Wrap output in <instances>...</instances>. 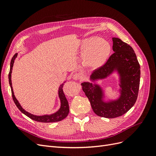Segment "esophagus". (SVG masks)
Returning <instances> with one entry per match:
<instances>
[{
	"label": "esophagus",
	"instance_id": "obj_1",
	"mask_svg": "<svg viewBox=\"0 0 156 156\" xmlns=\"http://www.w3.org/2000/svg\"><path fill=\"white\" fill-rule=\"evenodd\" d=\"M83 77V75L81 74L77 73L73 74V77H72L73 79L75 80V81H77V80H82Z\"/></svg>",
	"mask_w": 156,
	"mask_h": 156
}]
</instances>
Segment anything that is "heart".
<instances>
[{"instance_id": "b5f03b06", "label": "heart", "mask_w": 156, "mask_h": 156, "mask_svg": "<svg viewBox=\"0 0 156 156\" xmlns=\"http://www.w3.org/2000/svg\"><path fill=\"white\" fill-rule=\"evenodd\" d=\"M111 51L109 43L104 39L92 37L87 40L83 50L86 65L91 69L100 68L106 62Z\"/></svg>"}]
</instances>
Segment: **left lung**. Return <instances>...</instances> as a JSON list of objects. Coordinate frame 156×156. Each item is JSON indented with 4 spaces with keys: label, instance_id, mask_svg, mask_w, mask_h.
Wrapping results in <instances>:
<instances>
[{
    "label": "left lung",
    "instance_id": "1",
    "mask_svg": "<svg viewBox=\"0 0 156 156\" xmlns=\"http://www.w3.org/2000/svg\"><path fill=\"white\" fill-rule=\"evenodd\" d=\"M112 41L115 53L103 66L94 71L90 82L81 83L94 113L107 119L123 115L134 105L140 77V65L133 48L118 37H112ZM115 72L119 76V96L115 100L105 101V91L96 82Z\"/></svg>",
    "mask_w": 156,
    "mask_h": 156
}]
</instances>
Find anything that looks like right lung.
Returning a JSON list of instances; mask_svg holds the SVG:
<instances>
[{"label":"right lung","mask_w":156,"mask_h":156,"mask_svg":"<svg viewBox=\"0 0 156 156\" xmlns=\"http://www.w3.org/2000/svg\"><path fill=\"white\" fill-rule=\"evenodd\" d=\"M17 56V53L14 55V56L12 57L11 60V62H10V72H9L8 75V79H9V83H10V86L11 87V90H12V95L14 103L17 107L20 110V111L23 113V114L27 116L28 117H29L30 119L32 120L36 121V122H42V123H53V122H59L62 120L64 119L68 115L69 109V105H68V102L66 98L64 92H63V85L64 83H66L64 81L63 83H62L60 85L58 88V98L60 99V107L59 108V109L53 113V114L51 115H35L31 114V113L27 112L25 111L24 108L22 107V106L20 105V103H19L18 100L16 99L15 95H14V92L13 91V87H12V68L13 66L14 61H15L16 58Z\"/></svg>","instance_id":"right-lung-1"}]
</instances>
